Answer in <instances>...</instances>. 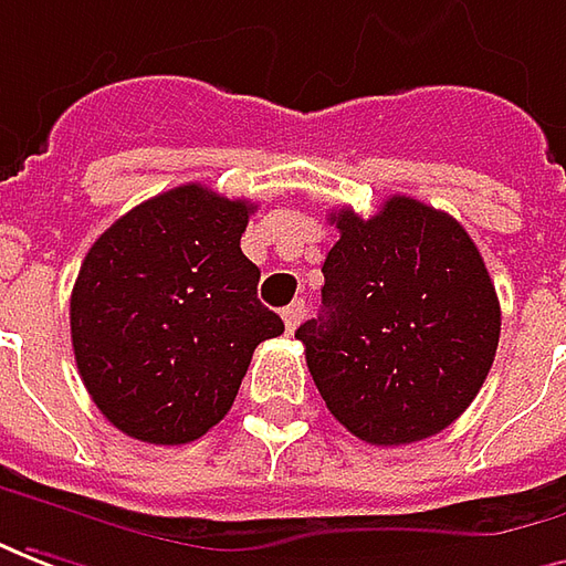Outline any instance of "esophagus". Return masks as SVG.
I'll return each mask as SVG.
<instances>
[{"label":"esophagus","mask_w":566,"mask_h":566,"mask_svg":"<svg viewBox=\"0 0 566 566\" xmlns=\"http://www.w3.org/2000/svg\"><path fill=\"white\" fill-rule=\"evenodd\" d=\"M304 319V302H292L286 311H283V323H286V332H295L298 328V323Z\"/></svg>","instance_id":"1"}]
</instances>
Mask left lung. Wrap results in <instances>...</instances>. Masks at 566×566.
I'll return each mask as SVG.
<instances>
[{"label":"left lung","mask_w":566,"mask_h":566,"mask_svg":"<svg viewBox=\"0 0 566 566\" xmlns=\"http://www.w3.org/2000/svg\"><path fill=\"white\" fill-rule=\"evenodd\" d=\"M323 314L295 338L326 408L368 444L451 427L494 363L500 302L479 247L448 212L405 195L371 219L332 212Z\"/></svg>","instance_id":"8db88e82"}]
</instances>
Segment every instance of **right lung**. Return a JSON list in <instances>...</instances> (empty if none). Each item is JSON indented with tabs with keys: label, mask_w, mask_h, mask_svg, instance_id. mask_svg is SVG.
<instances>
[{
	"label": "right lung",
	"mask_w": 566,
	"mask_h": 566,
	"mask_svg": "<svg viewBox=\"0 0 566 566\" xmlns=\"http://www.w3.org/2000/svg\"><path fill=\"white\" fill-rule=\"evenodd\" d=\"M252 210L188 182L124 212L84 255L70 298L75 366L130 439H200L234 405L252 350L283 332L240 250Z\"/></svg>",
	"instance_id": "obj_1"
}]
</instances>
